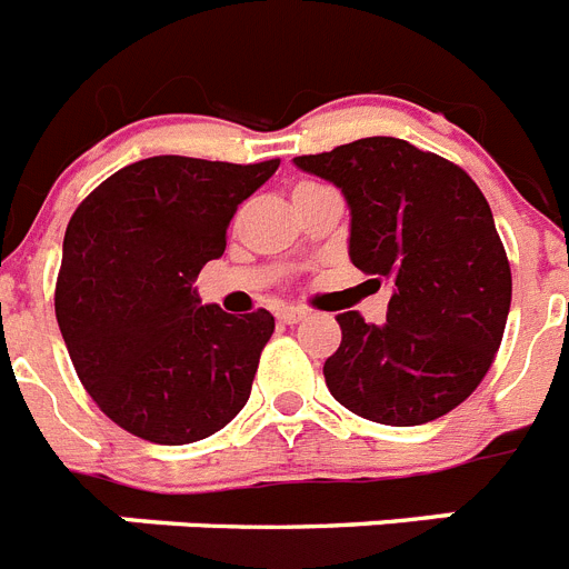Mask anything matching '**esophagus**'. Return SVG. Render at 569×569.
Listing matches in <instances>:
<instances>
[{"mask_svg": "<svg viewBox=\"0 0 569 569\" xmlns=\"http://www.w3.org/2000/svg\"><path fill=\"white\" fill-rule=\"evenodd\" d=\"M305 317H308V313H305V310H299V308H284V310H279V313H276V319H279L281 325H299Z\"/></svg>", "mask_w": 569, "mask_h": 569, "instance_id": "esophagus-1", "label": "esophagus"}]
</instances>
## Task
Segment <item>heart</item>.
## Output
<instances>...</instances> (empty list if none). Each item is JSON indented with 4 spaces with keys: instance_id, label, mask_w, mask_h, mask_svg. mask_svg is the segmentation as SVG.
I'll use <instances>...</instances> for the list:
<instances>
[{
    "instance_id": "1",
    "label": "heart",
    "mask_w": 569,
    "mask_h": 569,
    "mask_svg": "<svg viewBox=\"0 0 569 569\" xmlns=\"http://www.w3.org/2000/svg\"><path fill=\"white\" fill-rule=\"evenodd\" d=\"M302 187H308V183H302Z\"/></svg>"
}]
</instances>
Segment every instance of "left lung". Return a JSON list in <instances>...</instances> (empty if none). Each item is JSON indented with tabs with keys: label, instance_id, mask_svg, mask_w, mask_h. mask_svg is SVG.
I'll return each instance as SVG.
<instances>
[{
	"label": "left lung",
	"instance_id": "8db88e82",
	"mask_svg": "<svg viewBox=\"0 0 569 569\" xmlns=\"http://www.w3.org/2000/svg\"><path fill=\"white\" fill-rule=\"evenodd\" d=\"M293 167L342 192L353 267L391 288L382 325L357 310L337 317L342 342L325 359L333 400L386 426L449 415L487 377L512 302L507 252L478 183L400 138L353 140Z\"/></svg>",
	"mask_w": 569,
	"mask_h": 569
}]
</instances>
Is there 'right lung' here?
Wrapping results in <instances>:
<instances>
[{
  "mask_svg": "<svg viewBox=\"0 0 569 569\" xmlns=\"http://www.w3.org/2000/svg\"><path fill=\"white\" fill-rule=\"evenodd\" d=\"M276 169L158 154L111 174L68 221L57 322L77 377L120 429L196 443L250 400L276 319L201 305L192 284Z\"/></svg>",
  "mask_w": 569,
  "mask_h": 569,
  "instance_id": "1",
  "label": "right lung"
}]
</instances>
